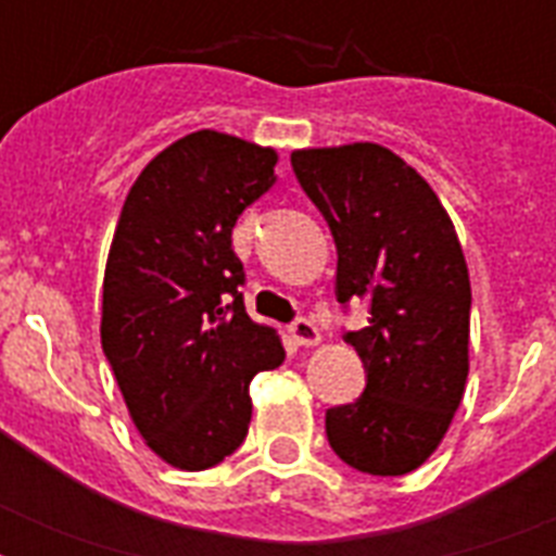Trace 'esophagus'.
Instances as JSON below:
<instances>
[{"label": "esophagus", "instance_id": "1", "mask_svg": "<svg viewBox=\"0 0 556 556\" xmlns=\"http://www.w3.org/2000/svg\"><path fill=\"white\" fill-rule=\"evenodd\" d=\"M291 338H294L296 346H317L323 340L320 329H317V323L312 320H296L291 326Z\"/></svg>", "mask_w": 556, "mask_h": 556}]
</instances>
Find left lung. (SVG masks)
Segmentation results:
<instances>
[{"label":"left lung","instance_id":"obj_1","mask_svg":"<svg viewBox=\"0 0 556 556\" xmlns=\"http://www.w3.org/2000/svg\"><path fill=\"white\" fill-rule=\"evenodd\" d=\"M291 164L338 244V300L371 314L346 334L366 389L326 413L329 444L361 473H413L447 435L470 371V274L453 218L380 143L294 150Z\"/></svg>","mask_w":556,"mask_h":556}]
</instances>
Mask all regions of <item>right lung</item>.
I'll return each mask as SVG.
<instances>
[{"label":"right lung","mask_w":556,"mask_h":556,"mask_svg":"<svg viewBox=\"0 0 556 556\" xmlns=\"http://www.w3.org/2000/svg\"><path fill=\"white\" fill-rule=\"evenodd\" d=\"M277 150L199 129L141 169L117 218L100 343L135 430L169 467L207 470L251 424V380L277 369V331L253 323L236 218L277 185Z\"/></svg>","instance_id":"right-lung-1"}]
</instances>
